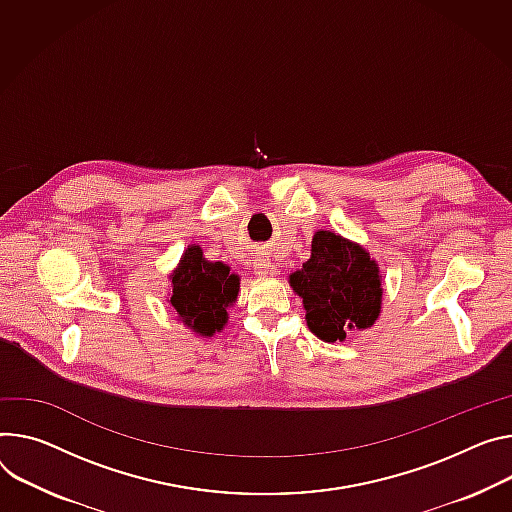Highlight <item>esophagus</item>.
I'll return each mask as SVG.
<instances>
[{
	"mask_svg": "<svg viewBox=\"0 0 512 512\" xmlns=\"http://www.w3.org/2000/svg\"><path fill=\"white\" fill-rule=\"evenodd\" d=\"M255 273H257V275H269L271 269H269V265H265V263H257V265H255Z\"/></svg>",
	"mask_w": 512,
	"mask_h": 512,
	"instance_id": "34e87169",
	"label": "esophagus"
}]
</instances>
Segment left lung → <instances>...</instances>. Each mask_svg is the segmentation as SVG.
Instances as JSON below:
<instances>
[{"label": "left lung", "mask_w": 512, "mask_h": 512, "mask_svg": "<svg viewBox=\"0 0 512 512\" xmlns=\"http://www.w3.org/2000/svg\"><path fill=\"white\" fill-rule=\"evenodd\" d=\"M290 284L304 300L310 331L327 343L345 341L349 329L371 327L380 314L376 261L335 232H316L312 257L290 275Z\"/></svg>", "instance_id": "8db88e82"}]
</instances>
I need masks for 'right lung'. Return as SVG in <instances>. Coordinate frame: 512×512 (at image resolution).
<instances>
[{
  "instance_id": "add662e5",
  "label": "right lung",
  "mask_w": 512,
  "mask_h": 512,
  "mask_svg": "<svg viewBox=\"0 0 512 512\" xmlns=\"http://www.w3.org/2000/svg\"><path fill=\"white\" fill-rule=\"evenodd\" d=\"M222 263H208L200 247H190L171 277V306L179 318L202 337L222 331L226 322V306L237 300L239 277L228 273Z\"/></svg>"
}]
</instances>
